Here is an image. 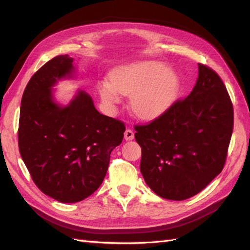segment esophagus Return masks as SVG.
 Masks as SVG:
<instances>
[{"label":"esophagus","mask_w":250,"mask_h":250,"mask_svg":"<svg viewBox=\"0 0 250 250\" xmlns=\"http://www.w3.org/2000/svg\"><path fill=\"white\" fill-rule=\"evenodd\" d=\"M134 139V132L131 129H126L125 132V141H131Z\"/></svg>","instance_id":"34e87169"}]
</instances>
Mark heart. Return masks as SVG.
Segmentation results:
<instances>
[{
	"label": "heart",
	"mask_w": 250,
	"mask_h": 250,
	"mask_svg": "<svg viewBox=\"0 0 250 250\" xmlns=\"http://www.w3.org/2000/svg\"><path fill=\"white\" fill-rule=\"evenodd\" d=\"M178 78L161 62L144 61L117 68L110 82L99 83V93L107 104L121 102V94L131 95V108L143 119L163 114L176 97Z\"/></svg>",
	"instance_id": "1"
}]
</instances>
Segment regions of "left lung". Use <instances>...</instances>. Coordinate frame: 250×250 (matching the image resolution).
Wrapping results in <instances>:
<instances>
[{"mask_svg":"<svg viewBox=\"0 0 250 250\" xmlns=\"http://www.w3.org/2000/svg\"><path fill=\"white\" fill-rule=\"evenodd\" d=\"M141 173L163 199L201 192L224 168L233 131V105L214 70L199 63L192 91L149 124L135 125Z\"/></svg>","mask_w":250,"mask_h":250,"instance_id":"obj_1","label":"left lung"}]
</instances>
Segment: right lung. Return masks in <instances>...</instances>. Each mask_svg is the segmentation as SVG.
<instances>
[{
	"label": "right lung",
	"instance_id": "right-lung-1",
	"mask_svg": "<svg viewBox=\"0 0 250 250\" xmlns=\"http://www.w3.org/2000/svg\"><path fill=\"white\" fill-rule=\"evenodd\" d=\"M73 60L57 56L31 77L18 129L20 155L34 184L61 203L83 201L100 187L125 131L122 121L100 114L87 92L78 91L66 106L55 102L52 87L72 77Z\"/></svg>",
	"mask_w": 250,
	"mask_h": 250
}]
</instances>
